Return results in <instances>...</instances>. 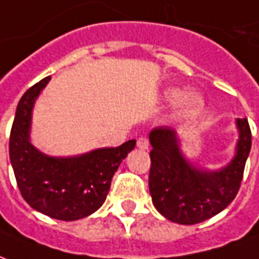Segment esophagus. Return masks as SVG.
I'll list each match as a JSON object with an SVG mask.
<instances>
[{
    "instance_id": "34e87169",
    "label": "esophagus",
    "mask_w": 259,
    "mask_h": 259,
    "mask_svg": "<svg viewBox=\"0 0 259 259\" xmlns=\"http://www.w3.org/2000/svg\"><path fill=\"white\" fill-rule=\"evenodd\" d=\"M138 148L139 149H143V150H146V149H149V141L148 138L146 137H141L139 139H138Z\"/></svg>"
}]
</instances>
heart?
<instances>
[{
    "label": "heart",
    "instance_id": "1",
    "mask_svg": "<svg viewBox=\"0 0 259 259\" xmlns=\"http://www.w3.org/2000/svg\"><path fill=\"white\" fill-rule=\"evenodd\" d=\"M164 98L167 101L177 99L175 107H177V114H179V116L192 114V113L197 111L200 107L203 106V99L197 94H194V92H185V94L181 95V91L178 88H168L164 92Z\"/></svg>",
    "mask_w": 259,
    "mask_h": 259
}]
</instances>
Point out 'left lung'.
<instances>
[{"mask_svg": "<svg viewBox=\"0 0 259 259\" xmlns=\"http://www.w3.org/2000/svg\"><path fill=\"white\" fill-rule=\"evenodd\" d=\"M236 127L239 141L235 157L220 169L200 168L190 163L174 128L157 127L149 134V190L160 214L181 225H194L220 214L233 201L251 149L247 118H237Z\"/></svg>", "mask_w": 259, "mask_h": 259, "instance_id": "1", "label": "left lung"}]
</instances>
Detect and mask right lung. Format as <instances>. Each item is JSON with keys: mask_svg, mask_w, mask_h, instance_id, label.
I'll list each match as a JSON object with an SVG mask.
<instances>
[{"mask_svg": "<svg viewBox=\"0 0 259 259\" xmlns=\"http://www.w3.org/2000/svg\"><path fill=\"white\" fill-rule=\"evenodd\" d=\"M50 80L45 77L19 101L9 138V158L19 190L31 208L54 220H81L105 203L113 175L137 141L71 157L39 152L30 141L31 111Z\"/></svg>", "mask_w": 259, "mask_h": 259, "instance_id": "1", "label": "right lung"}]
</instances>
